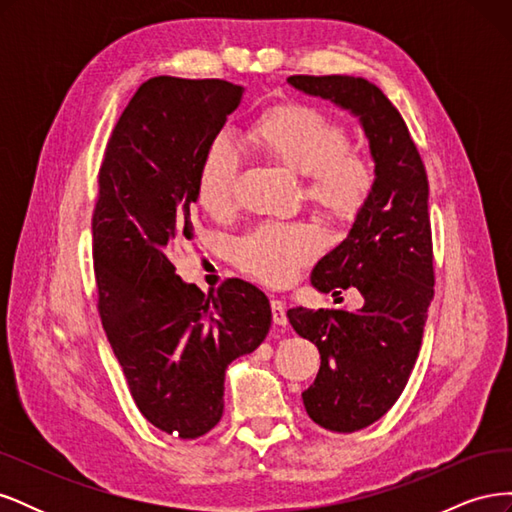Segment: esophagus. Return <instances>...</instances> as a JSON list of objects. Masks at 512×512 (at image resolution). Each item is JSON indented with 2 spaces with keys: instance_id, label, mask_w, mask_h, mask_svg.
Wrapping results in <instances>:
<instances>
[{
  "instance_id": "esophagus-1",
  "label": "esophagus",
  "mask_w": 512,
  "mask_h": 512,
  "mask_svg": "<svg viewBox=\"0 0 512 512\" xmlns=\"http://www.w3.org/2000/svg\"><path fill=\"white\" fill-rule=\"evenodd\" d=\"M271 314H273V322L280 324V327H286L288 324V316H286V303L280 299L271 301Z\"/></svg>"
}]
</instances>
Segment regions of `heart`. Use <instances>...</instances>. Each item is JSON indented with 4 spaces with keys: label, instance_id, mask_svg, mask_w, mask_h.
<instances>
[{
    "label": "heart",
    "instance_id": "heart-1",
    "mask_svg": "<svg viewBox=\"0 0 512 512\" xmlns=\"http://www.w3.org/2000/svg\"><path fill=\"white\" fill-rule=\"evenodd\" d=\"M252 143L269 158L303 175L305 196L335 222H352L367 207L376 188L374 164L348 147V132L307 104H280L262 113L250 128ZM239 153L218 134L205 149L196 175V200L220 215L235 198ZM322 245L312 224L265 222L235 243L237 265L267 284H288Z\"/></svg>",
    "mask_w": 512,
    "mask_h": 512
}]
</instances>
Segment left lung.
Wrapping results in <instances>:
<instances>
[{
  "label": "left lung",
  "instance_id": "left-lung-1",
  "mask_svg": "<svg viewBox=\"0 0 512 512\" xmlns=\"http://www.w3.org/2000/svg\"><path fill=\"white\" fill-rule=\"evenodd\" d=\"M288 85L359 119L376 170L374 194L348 237L312 271L316 290L335 297L356 288L363 307L288 309L292 329L320 350L303 406L320 427L350 433L391 410L421 350L433 299L429 183L406 121L374 83L299 74Z\"/></svg>",
  "mask_w": 512,
  "mask_h": 512
}]
</instances>
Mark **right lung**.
<instances>
[{
  "label": "right lung",
  "instance_id": "right-lung-1",
  "mask_svg": "<svg viewBox=\"0 0 512 512\" xmlns=\"http://www.w3.org/2000/svg\"><path fill=\"white\" fill-rule=\"evenodd\" d=\"M243 91L220 79H149L121 113L98 179L91 230L102 327L138 410L181 440L220 423L228 365L271 327L256 286L228 280L205 297L173 265L175 247L194 237L200 160Z\"/></svg>",
  "mask_w": 512,
  "mask_h": 512
}]
</instances>
